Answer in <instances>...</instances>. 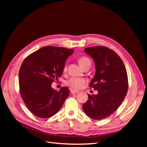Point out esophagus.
I'll list each match as a JSON object with an SVG mask.
<instances>
[{
  "mask_svg": "<svg viewBox=\"0 0 147 147\" xmlns=\"http://www.w3.org/2000/svg\"><path fill=\"white\" fill-rule=\"evenodd\" d=\"M70 92H71V93H72V94H77V92H78V91H75V90H70Z\"/></svg>",
  "mask_w": 147,
  "mask_h": 147,
  "instance_id": "esophagus-1",
  "label": "esophagus"
}]
</instances>
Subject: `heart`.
<instances>
[{"label": "heart", "mask_w": 147, "mask_h": 147, "mask_svg": "<svg viewBox=\"0 0 147 147\" xmlns=\"http://www.w3.org/2000/svg\"><path fill=\"white\" fill-rule=\"evenodd\" d=\"M79 63L81 65L82 67L84 69L88 66H91V59L88 57L83 56L79 58ZM67 70V66L65 65L63 68V72H66ZM86 80L83 78H77V77H72L69 78L66 82V84L69 86L71 89H73L75 90H78L81 89L83 84L85 83Z\"/></svg>", "instance_id": "1"}]
</instances>
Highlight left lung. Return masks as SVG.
I'll return each mask as SVG.
<instances>
[{
	"label": "left lung",
	"instance_id": "1",
	"mask_svg": "<svg viewBox=\"0 0 147 147\" xmlns=\"http://www.w3.org/2000/svg\"><path fill=\"white\" fill-rule=\"evenodd\" d=\"M84 51L94 61L96 73L90 87L97 90L98 94H88L83 109L89 117L100 120L115 112L125 98L128 90L127 71L121 57L107 47H88Z\"/></svg>",
	"mask_w": 147,
	"mask_h": 147
}]
</instances>
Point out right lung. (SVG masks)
I'll return each mask as SVG.
<instances>
[{
    "label": "right lung",
    "mask_w": 147,
    "mask_h": 147,
    "mask_svg": "<svg viewBox=\"0 0 147 147\" xmlns=\"http://www.w3.org/2000/svg\"><path fill=\"white\" fill-rule=\"evenodd\" d=\"M74 50L47 46L28 56L19 71L21 96L28 109L35 116L47 118L55 115L69 95V90L62 87L57 91L51 83L63 72L65 61Z\"/></svg>",
    "instance_id": "1"
}]
</instances>
